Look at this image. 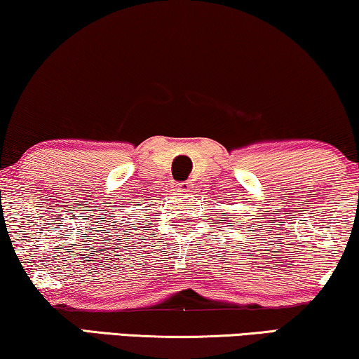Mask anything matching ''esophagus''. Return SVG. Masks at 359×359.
<instances>
[{
    "label": "esophagus",
    "mask_w": 359,
    "mask_h": 359,
    "mask_svg": "<svg viewBox=\"0 0 359 359\" xmlns=\"http://www.w3.org/2000/svg\"><path fill=\"white\" fill-rule=\"evenodd\" d=\"M191 189H192V183H189V181H183V183L175 184V191L178 192H191Z\"/></svg>",
    "instance_id": "obj_1"
}]
</instances>
